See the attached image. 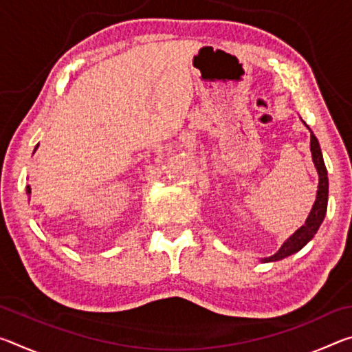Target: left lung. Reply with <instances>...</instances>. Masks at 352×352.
Returning a JSON list of instances; mask_svg holds the SVG:
<instances>
[{"instance_id": "obj_1", "label": "left lung", "mask_w": 352, "mask_h": 352, "mask_svg": "<svg viewBox=\"0 0 352 352\" xmlns=\"http://www.w3.org/2000/svg\"><path fill=\"white\" fill-rule=\"evenodd\" d=\"M305 122V121H302ZM306 124V122H305ZM309 129V127H307ZM311 130V129H309ZM311 152H312V162L317 168L318 172V190H317V199H315V204L312 206L311 212L306 219V223L300 226L294 234H292L287 241H285L281 248L278 252L269 256V258H264L262 262H273V261H279L287 258V256L294 254L296 252L306 245V243L312 239L317 233L320 225L323 223L324 216H326V210H327V194H329V182H327V170L323 162V153H321V148L318 144L317 136L312 133L311 130Z\"/></svg>"}]
</instances>
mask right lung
Wrapping results in <instances>:
<instances>
[{"label":"right lung","mask_w":352,"mask_h":352,"mask_svg":"<svg viewBox=\"0 0 352 352\" xmlns=\"http://www.w3.org/2000/svg\"><path fill=\"white\" fill-rule=\"evenodd\" d=\"M35 151H37V147H35ZM35 151H34V152H35ZM26 194H28V195L31 194V186H29V184L26 186Z\"/></svg>","instance_id":"obj_1"}]
</instances>
